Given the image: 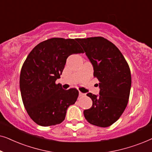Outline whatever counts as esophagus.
<instances>
[{"mask_svg": "<svg viewBox=\"0 0 152 152\" xmlns=\"http://www.w3.org/2000/svg\"><path fill=\"white\" fill-rule=\"evenodd\" d=\"M79 95H80V97L84 96V95H85V93H83L82 92H80V93H79Z\"/></svg>", "mask_w": 152, "mask_h": 152, "instance_id": "34e87169", "label": "esophagus"}]
</instances>
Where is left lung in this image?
Returning a JSON list of instances; mask_svg holds the SVG:
<instances>
[{
	"mask_svg": "<svg viewBox=\"0 0 152 152\" xmlns=\"http://www.w3.org/2000/svg\"><path fill=\"white\" fill-rule=\"evenodd\" d=\"M76 40L92 64L100 88L99 95L86 94L93 105L84 110V117L91 124L107 127L119 119L128 104L132 85L129 66L119 49L104 37Z\"/></svg>",
	"mask_w": 152,
	"mask_h": 152,
	"instance_id": "left-lung-1",
	"label": "left lung"
}]
</instances>
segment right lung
I'll return each instance as SVG.
<instances>
[{
    "label": "right lung",
    "instance_id": "right-lung-1",
    "mask_svg": "<svg viewBox=\"0 0 152 152\" xmlns=\"http://www.w3.org/2000/svg\"><path fill=\"white\" fill-rule=\"evenodd\" d=\"M77 39L52 38L42 41L30 52L23 64L20 90L29 116L39 125L60 124L66 111L77 101L76 88L64 90L55 83L60 78L68 56L84 53Z\"/></svg>",
    "mask_w": 152,
    "mask_h": 152
}]
</instances>
